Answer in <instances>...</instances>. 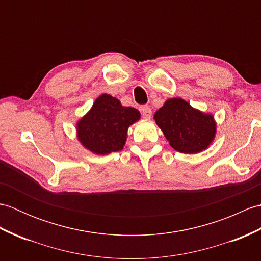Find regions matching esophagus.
<instances>
[{
  "instance_id": "obj_1",
  "label": "esophagus",
  "mask_w": 261,
  "mask_h": 261,
  "mask_svg": "<svg viewBox=\"0 0 261 261\" xmlns=\"http://www.w3.org/2000/svg\"><path fill=\"white\" fill-rule=\"evenodd\" d=\"M141 113H142V118L143 119H150L151 118V114H152V111L149 107H142L141 108Z\"/></svg>"
}]
</instances>
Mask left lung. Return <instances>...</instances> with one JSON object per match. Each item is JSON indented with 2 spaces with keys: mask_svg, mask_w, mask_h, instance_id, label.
Segmentation results:
<instances>
[{
  "mask_svg": "<svg viewBox=\"0 0 261 261\" xmlns=\"http://www.w3.org/2000/svg\"><path fill=\"white\" fill-rule=\"evenodd\" d=\"M157 125L175 150L198 153L210 147L216 135V122L180 97L169 98L153 115Z\"/></svg>",
  "mask_w": 261,
  "mask_h": 261,
  "instance_id": "1",
  "label": "left lung"
}]
</instances>
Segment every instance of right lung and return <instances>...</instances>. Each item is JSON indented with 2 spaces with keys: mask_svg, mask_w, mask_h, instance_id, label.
Listing matches in <instances>:
<instances>
[{
  "mask_svg": "<svg viewBox=\"0 0 261 261\" xmlns=\"http://www.w3.org/2000/svg\"><path fill=\"white\" fill-rule=\"evenodd\" d=\"M135 108L123 107L116 97L102 94L88 112L76 123V136L82 146L95 154H109L123 149L127 129L140 120Z\"/></svg>",
  "mask_w": 261,
  "mask_h": 261,
  "instance_id": "right-lung-1",
  "label": "right lung"
}]
</instances>
